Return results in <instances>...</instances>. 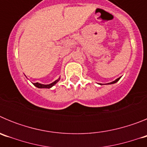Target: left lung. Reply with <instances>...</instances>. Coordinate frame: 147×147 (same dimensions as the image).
<instances>
[{
    "label": "left lung",
    "mask_w": 147,
    "mask_h": 147,
    "mask_svg": "<svg viewBox=\"0 0 147 147\" xmlns=\"http://www.w3.org/2000/svg\"><path fill=\"white\" fill-rule=\"evenodd\" d=\"M121 79V77H119V78H118V79H116V80H115V81H113V82H110V83H107V85H111V84H114V83H116L118 81H119V80H120ZM100 85H102V84H100Z\"/></svg>",
    "instance_id": "1"
}]
</instances>
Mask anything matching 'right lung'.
I'll list each match as a JSON object with an SVG mask.
<instances>
[{
  "instance_id": "add662e5",
  "label": "right lung",
  "mask_w": 147,
  "mask_h": 147,
  "mask_svg": "<svg viewBox=\"0 0 147 147\" xmlns=\"http://www.w3.org/2000/svg\"><path fill=\"white\" fill-rule=\"evenodd\" d=\"M59 80H60V77H59L58 80H56V81H54V82L49 84V85H43V84H40V83H38V82L33 83V85H34L35 87H37V88H52L54 85H56V84L59 81Z\"/></svg>"
}]
</instances>
